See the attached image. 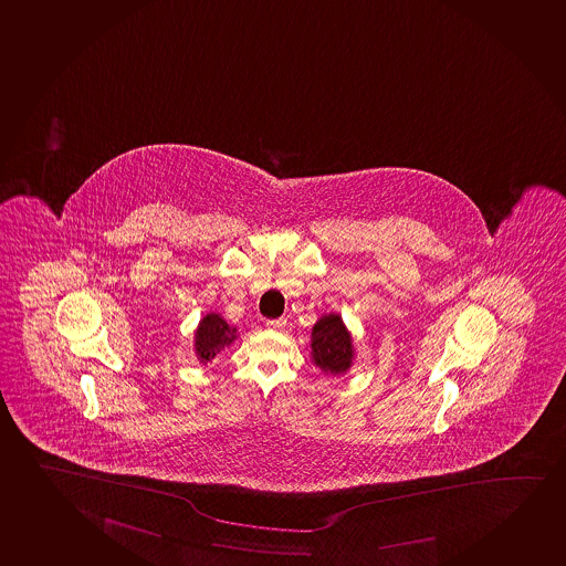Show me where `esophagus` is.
Here are the masks:
<instances>
[{
	"label": "esophagus",
	"mask_w": 566,
	"mask_h": 566,
	"mask_svg": "<svg viewBox=\"0 0 566 566\" xmlns=\"http://www.w3.org/2000/svg\"><path fill=\"white\" fill-rule=\"evenodd\" d=\"M265 326L269 327V329H274V332H282V329L287 326V319H266Z\"/></svg>",
	"instance_id": "1"
}]
</instances>
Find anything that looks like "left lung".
Instances as JSON below:
<instances>
[{"instance_id": "1", "label": "left lung", "mask_w": 566, "mask_h": 566, "mask_svg": "<svg viewBox=\"0 0 566 566\" xmlns=\"http://www.w3.org/2000/svg\"><path fill=\"white\" fill-rule=\"evenodd\" d=\"M314 366L327 375H345L354 359L353 335L339 314H326L314 324L311 335Z\"/></svg>"}]
</instances>
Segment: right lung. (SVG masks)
Listing matches in <instances>:
<instances>
[{
	"label": "right lung",
	"instance_id": "right-lung-1",
	"mask_svg": "<svg viewBox=\"0 0 566 566\" xmlns=\"http://www.w3.org/2000/svg\"><path fill=\"white\" fill-rule=\"evenodd\" d=\"M237 339V327H231L220 314L210 313L200 319L195 332V353L200 364H210L218 354Z\"/></svg>",
	"mask_w": 566,
	"mask_h": 566
}]
</instances>
